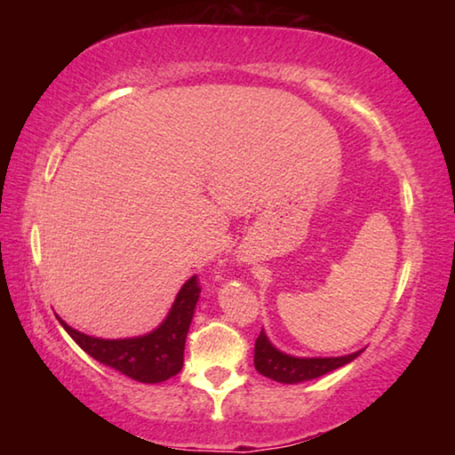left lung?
I'll use <instances>...</instances> for the list:
<instances>
[{
  "mask_svg": "<svg viewBox=\"0 0 455 455\" xmlns=\"http://www.w3.org/2000/svg\"><path fill=\"white\" fill-rule=\"evenodd\" d=\"M361 351L351 353L345 357H291L284 355L279 349H275L271 341H268L265 331H260V335L255 341V367L260 375L268 377V379L279 381V383H299L307 379H315L329 371H333L337 367H343L351 363L353 359L359 357Z\"/></svg>",
  "mask_w": 455,
  "mask_h": 455,
  "instance_id": "1",
  "label": "left lung"
}]
</instances>
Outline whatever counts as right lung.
<instances>
[{
	"mask_svg": "<svg viewBox=\"0 0 455 455\" xmlns=\"http://www.w3.org/2000/svg\"><path fill=\"white\" fill-rule=\"evenodd\" d=\"M200 295L195 275L182 284L171 313L156 331L134 339H98L72 329L60 319L76 343L100 363L140 383H160L174 377L184 363V343Z\"/></svg>",
	"mask_w": 455,
	"mask_h": 455,
	"instance_id": "obj_1",
	"label": "right lung"
}]
</instances>
